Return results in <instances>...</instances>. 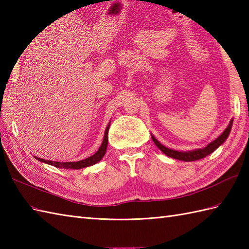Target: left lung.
I'll return each instance as SVG.
<instances>
[{
    "label": "left lung",
    "mask_w": 249,
    "mask_h": 249,
    "mask_svg": "<svg viewBox=\"0 0 249 249\" xmlns=\"http://www.w3.org/2000/svg\"><path fill=\"white\" fill-rule=\"evenodd\" d=\"M232 124H233V119L230 121L229 125L227 126V128L224 130V133L220 136H218L215 140L210 142V143L206 146H204L203 149H196V150H192V151H177V150L169 149V147L162 145L154 136L153 135H151V136H152V139H153V141H154L156 146L165 155L171 157V158H174V160H178L194 161V160H202V158H204L205 156L212 154L215 150H217L218 147L223 144L224 142L227 140V138L229 137V134H230L231 128H232Z\"/></svg>",
    "instance_id": "left-lung-1"
}]
</instances>
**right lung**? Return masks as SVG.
Instances as JSON below:
<instances>
[{"mask_svg":"<svg viewBox=\"0 0 249 249\" xmlns=\"http://www.w3.org/2000/svg\"><path fill=\"white\" fill-rule=\"evenodd\" d=\"M110 123L109 122L107 127H106L105 130V135H104V139L102 142V145L99 146V149L97 150V152L93 154L92 156H89L88 158H84L82 160L79 161H53V160H46L44 158H39L34 156L37 160H39L41 162L48 163V165L54 166L56 168H62V169H76V170H79V169L82 168H87L89 166H93L95 163H97L98 161H100L103 160V157L106 154V151H107V145H108V131H109V127H110Z\"/></svg>","mask_w":249,"mask_h":249,"instance_id":"1","label":"right lung"}]
</instances>
